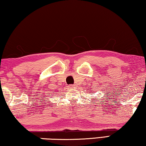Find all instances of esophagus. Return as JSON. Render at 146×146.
Returning <instances> with one entry per match:
<instances>
[{
  "instance_id": "34e87169",
  "label": "esophagus",
  "mask_w": 146,
  "mask_h": 146,
  "mask_svg": "<svg viewBox=\"0 0 146 146\" xmlns=\"http://www.w3.org/2000/svg\"><path fill=\"white\" fill-rule=\"evenodd\" d=\"M74 87H75V85H74V84H73V85H72V84H71V85H69L68 86V88H74Z\"/></svg>"
}]
</instances>
